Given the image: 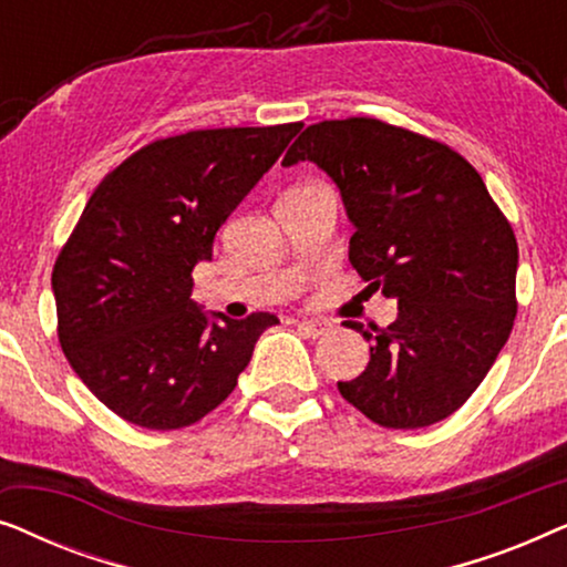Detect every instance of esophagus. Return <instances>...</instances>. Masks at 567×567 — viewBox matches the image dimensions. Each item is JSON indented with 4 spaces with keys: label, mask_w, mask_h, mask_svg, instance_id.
<instances>
[{
    "label": "esophagus",
    "mask_w": 567,
    "mask_h": 567,
    "mask_svg": "<svg viewBox=\"0 0 567 567\" xmlns=\"http://www.w3.org/2000/svg\"><path fill=\"white\" fill-rule=\"evenodd\" d=\"M297 328L305 332L307 338H320L324 332H330L336 324L328 320H297Z\"/></svg>",
    "instance_id": "1"
}]
</instances>
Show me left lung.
<instances>
[{
  "instance_id": "1",
  "label": "left lung",
  "mask_w": 567,
  "mask_h": 567,
  "mask_svg": "<svg viewBox=\"0 0 567 567\" xmlns=\"http://www.w3.org/2000/svg\"><path fill=\"white\" fill-rule=\"evenodd\" d=\"M312 162L336 183L353 237L348 260L398 299L369 367L338 390L384 429H425L460 410L506 346L518 245L483 177L446 144L377 118L309 126L284 167Z\"/></svg>"
}]
</instances>
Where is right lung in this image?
<instances>
[{
    "label": "right lung",
    "mask_w": 567,
    "mask_h": 567,
    "mask_svg": "<svg viewBox=\"0 0 567 567\" xmlns=\"http://www.w3.org/2000/svg\"><path fill=\"white\" fill-rule=\"evenodd\" d=\"M301 123L159 138L105 175L53 266L59 343L123 421L190 425L221 405L276 315L231 320L193 301V268Z\"/></svg>",
    "instance_id": "add662e5"
}]
</instances>
